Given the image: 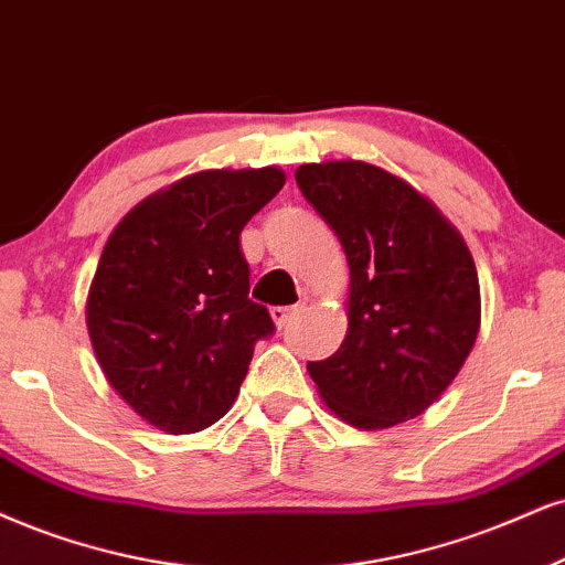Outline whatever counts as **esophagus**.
<instances>
[{
  "instance_id": "34e87169",
  "label": "esophagus",
  "mask_w": 565,
  "mask_h": 565,
  "mask_svg": "<svg viewBox=\"0 0 565 565\" xmlns=\"http://www.w3.org/2000/svg\"><path fill=\"white\" fill-rule=\"evenodd\" d=\"M296 311H298V306H275L269 315H271V322H275L277 327H285L290 319L296 317Z\"/></svg>"
}]
</instances>
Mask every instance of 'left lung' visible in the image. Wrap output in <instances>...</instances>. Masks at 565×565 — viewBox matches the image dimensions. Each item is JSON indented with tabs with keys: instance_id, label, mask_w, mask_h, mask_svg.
<instances>
[{
	"instance_id": "1",
	"label": "left lung",
	"mask_w": 565,
	"mask_h": 565,
	"mask_svg": "<svg viewBox=\"0 0 565 565\" xmlns=\"http://www.w3.org/2000/svg\"><path fill=\"white\" fill-rule=\"evenodd\" d=\"M296 183L348 259V330L309 361L340 422L377 431L416 419L458 377L482 324L475 256L406 180L361 159L301 164Z\"/></svg>"
}]
</instances>
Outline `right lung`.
<instances>
[{
  "label": "right lung",
  "mask_w": 565,
  "mask_h": 565,
  "mask_svg": "<svg viewBox=\"0 0 565 565\" xmlns=\"http://www.w3.org/2000/svg\"><path fill=\"white\" fill-rule=\"evenodd\" d=\"M285 185L280 167L201 170L117 222L86 296L94 356L151 427L191 435L241 393L269 311L248 298L241 230Z\"/></svg>",
  "instance_id": "obj_1"
}]
</instances>
